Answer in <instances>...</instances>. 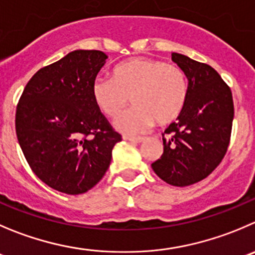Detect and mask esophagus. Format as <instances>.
Returning a JSON list of instances; mask_svg holds the SVG:
<instances>
[{"mask_svg":"<svg viewBox=\"0 0 255 255\" xmlns=\"http://www.w3.org/2000/svg\"><path fill=\"white\" fill-rule=\"evenodd\" d=\"M124 140H129L131 142H141L144 140V137L141 136H128V135H124Z\"/></svg>","mask_w":255,"mask_h":255,"instance_id":"obj_1","label":"esophagus"}]
</instances>
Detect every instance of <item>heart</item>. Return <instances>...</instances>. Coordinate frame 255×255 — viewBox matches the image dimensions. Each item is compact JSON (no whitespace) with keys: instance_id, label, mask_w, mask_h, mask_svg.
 <instances>
[{"instance_id":"b5f03b06","label":"heart","mask_w":255,"mask_h":255,"mask_svg":"<svg viewBox=\"0 0 255 255\" xmlns=\"http://www.w3.org/2000/svg\"><path fill=\"white\" fill-rule=\"evenodd\" d=\"M94 103L105 115L116 118L129 105L135 108L116 120L118 129L136 134L156 121L169 125L184 111L189 84L183 70L161 60L132 57L114 69L113 79L96 77L91 85Z\"/></svg>"}]
</instances>
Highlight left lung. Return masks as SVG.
<instances>
[{
	"mask_svg": "<svg viewBox=\"0 0 255 255\" xmlns=\"http://www.w3.org/2000/svg\"><path fill=\"white\" fill-rule=\"evenodd\" d=\"M171 60L188 77L186 105L162 136L164 152L151 168L174 186H188L207 178L220 164L232 134L234 105L230 87L207 64L173 52Z\"/></svg>",
	"mask_w": 255,
	"mask_h": 255,
	"instance_id": "8db88e82",
	"label": "left lung"
}]
</instances>
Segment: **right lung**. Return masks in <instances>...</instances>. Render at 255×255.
Masks as SVG:
<instances>
[{"mask_svg": "<svg viewBox=\"0 0 255 255\" xmlns=\"http://www.w3.org/2000/svg\"><path fill=\"white\" fill-rule=\"evenodd\" d=\"M103 51L76 50L38 70L16 109V134L28 165L61 193H86L105 175L121 135L94 103Z\"/></svg>", "mask_w": 255, "mask_h": 255, "instance_id": "obj_1", "label": "right lung"}]
</instances>
